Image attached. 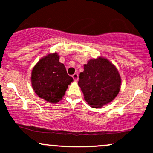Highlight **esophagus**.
<instances>
[{
	"label": "esophagus",
	"instance_id": "esophagus-1",
	"mask_svg": "<svg viewBox=\"0 0 153 153\" xmlns=\"http://www.w3.org/2000/svg\"><path fill=\"white\" fill-rule=\"evenodd\" d=\"M73 80H75V81H78V73H74V74L73 75Z\"/></svg>",
	"mask_w": 153,
	"mask_h": 153
}]
</instances>
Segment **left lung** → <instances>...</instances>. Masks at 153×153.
Listing matches in <instances>:
<instances>
[{"label":"left lung","instance_id":"left-lung-1","mask_svg":"<svg viewBox=\"0 0 153 153\" xmlns=\"http://www.w3.org/2000/svg\"><path fill=\"white\" fill-rule=\"evenodd\" d=\"M78 85L84 99L91 106L101 108L110 103L119 94L121 77L108 59L99 57L90 59L79 75Z\"/></svg>","mask_w":153,"mask_h":153}]
</instances>
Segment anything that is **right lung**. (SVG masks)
Segmentation results:
<instances>
[{
	"instance_id": "add662e5",
	"label": "right lung",
	"mask_w": 153,
	"mask_h": 153,
	"mask_svg": "<svg viewBox=\"0 0 153 153\" xmlns=\"http://www.w3.org/2000/svg\"><path fill=\"white\" fill-rule=\"evenodd\" d=\"M59 58L57 53L47 54L39 61L31 73V84L35 93L50 103L59 102L68 85L73 81Z\"/></svg>"
}]
</instances>
